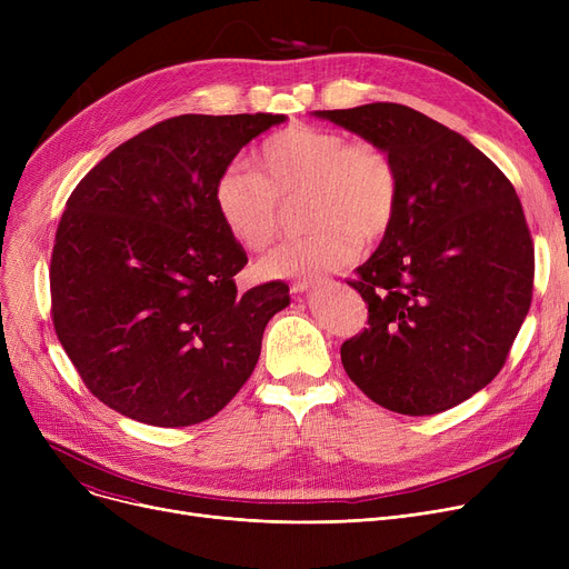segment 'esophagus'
<instances>
[{"label": "esophagus", "mask_w": 569, "mask_h": 569, "mask_svg": "<svg viewBox=\"0 0 569 569\" xmlns=\"http://www.w3.org/2000/svg\"><path fill=\"white\" fill-rule=\"evenodd\" d=\"M322 281L320 279H313V277H309V279H297L295 283H292V292L295 295H300V292H307V290H311L313 286H320Z\"/></svg>", "instance_id": "1"}]
</instances>
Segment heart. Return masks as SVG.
Segmentation results:
<instances>
[{
  "label": "heart",
  "instance_id": "1",
  "mask_svg": "<svg viewBox=\"0 0 569 569\" xmlns=\"http://www.w3.org/2000/svg\"><path fill=\"white\" fill-rule=\"evenodd\" d=\"M305 196L300 242L258 262L267 279L316 277L346 267L357 242L371 247L392 228L399 207V170L376 142L309 124L269 136L256 154V172L228 168L214 184L221 226L247 251H264L279 232V204Z\"/></svg>",
  "mask_w": 569,
  "mask_h": 569
}]
</instances>
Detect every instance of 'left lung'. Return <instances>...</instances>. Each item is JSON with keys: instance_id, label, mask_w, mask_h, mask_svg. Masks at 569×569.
<instances>
[{"instance_id": "8db88e82", "label": "left lung", "mask_w": 569, "mask_h": 569, "mask_svg": "<svg viewBox=\"0 0 569 569\" xmlns=\"http://www.w3.org/2000/svg\"><path fill=\"white\" fill-rule=\"evenodd\" d=\"M387 149L399 207L348 281L369 327L341 346L350 380L378 406L436 415L502 369L532 300L535 249L521 200L461 133L399 103L316 110Z\"/></svg>"}]
</instances>
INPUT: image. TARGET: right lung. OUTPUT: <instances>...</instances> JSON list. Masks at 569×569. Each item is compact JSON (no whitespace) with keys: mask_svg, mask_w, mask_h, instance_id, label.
I'll use <instances>...</instances> for the list:
<instances>
[{"mask_svg":"<svg viewBox=\"0 0 569 569\" xmlns=\"http://www.w3.org/2000/svg\"><path fill=\"white\" fill-rule=\"evenodd\" d=\"M283 114H179L89 170L67 200L50 260L52 325L87 390L152 427L214 417L249 380L283 281L239 292L249 258L214 184Z\"/></svg>","mask_w":569,"mask_h":569,"instance_id":"add662e5","label":"right lung"}]
</instances>
